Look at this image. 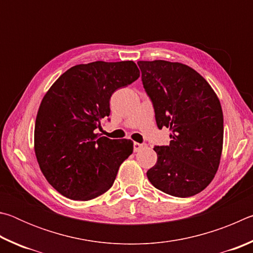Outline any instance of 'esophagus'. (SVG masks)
Wrapping results in <instances>:
<instances>
[{"mask_svg":"<svg viewBox=\"0 0 253 253\" xmlns=\"http://www.w3.org/2000/svg\"><path fill=\"white\" fill-rule=\"evenodd\" d=\"M147 147V145L146 144H140V143H134V151L135 152H138V151H140V149H143V148H146Z\"/></svg>","mask_w":253,"mask_h":253,"instance_id":"esophagus-1","label":"esophagus"}]
</instances>
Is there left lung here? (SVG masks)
Wrapping results in <instances>:
<instances>
[{"mask_svg":"<svg viewBox=\"0 0 253 253\" xmlns=\"http://www.w3.org/2000/svg\"><path fill=\"white\" fill-rule=\"evenodd\" d=\"M157 127L169 128V146H155L157 162L147 170L154 186L188 198L203 191L219 169L223 113L216 93L199 72L165 60L137 62Z\"/></svg>","mask_w":253,"mask_h":253,"instance_id":"1","label":"left lung"}]
</instances>
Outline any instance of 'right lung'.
Segmentation results:
<instances>
[{
    "label": "right lung",
    "instance_id": "1",
    "mask_svg": "<svg viewBox=\"0 0 253 253\" xmlns=\"http://www.w3.org/2000/svg\"><path fill=\"white\" fill-rule=\"evenodd\" d=\"M138 77L134 61H95L70 68L45 93L36 119L34 151L41 172L60 194L88 201L113 186L134 146L130 139H109L95 129L109 116L111 95Z\"/></svg>",
    "mask_w": 253,
    "mask_h": 253
}]
</instances>
